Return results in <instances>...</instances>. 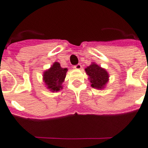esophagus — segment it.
<instances>
[{"mask_svg":"<svg viewBox=\"0 0 148 148\" xmlns=\"http://www.w3.org/2000/svg\"><path fill=\"white\" fill-rule=\"evenodd\" d=\"M74 68L75 69V70H81V69H82V65L77 64L76 66H74Z\"/></svg>","mask_w":148,"mask_h":148,"instance_id":"esophagus-1","label":"esophagus"}]
</instances>
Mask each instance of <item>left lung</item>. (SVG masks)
Instances as JSON below:
<instances>
[{
	"label": "left lung",
	"mask_w": 148,
	"mask_h": 148,
	"mask_svg": "<svg viewBox=\"0 0 148 148\" xmlns=\"http://www.w3.org/2000/svg\"><path fill=\"white\" fill-rule=\"evenodd\" d=\"M88 75V79L90 82V86L96 90L105 89L107 83L109 82V74L105 68L97 65L95 62L91 64L85 69Z\"/></svg>",
	"instance_id": "obj_1"
}]
</instances>
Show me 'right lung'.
Here are the masks:
<instances>
[{"instance_id": "obj_1", "label": "right lung", "mask_w": 148, "mask_h": 148, "mask_svg": "<svg viewBox=\"0 0 148 148\" xmlns=\"http://www.w3.org/2000/svg\"><path fill=\"white\" fill-rule=\"evenodd\" d=\"M67 68H62L60 63L55 62L51 67L42 74V82L45 86L51 92H58L62 89V84L66 76Z\"/></svg>"}]
</instances>
